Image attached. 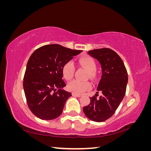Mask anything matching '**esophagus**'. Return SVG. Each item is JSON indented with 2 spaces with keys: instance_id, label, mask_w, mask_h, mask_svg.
<instances>
[{
  "instance_id": "obj_1",
  "label": "esophagus",
  "mask_w": 151,
  "mask_h": 151,
  "mask_svg": "<svg viewBox=\"0 0 151 151\" xmlns=\"http://www.w3.org/2000/svg\"><path fill=\"white\" fill-rule=\"evenodd\" d=\"M73 96H75V97H81V94H76V93H72Z\"/></svg>"
}]
</instances>
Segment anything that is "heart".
Listing matches in <instances>:
<instances>
[{
  "instance_id": "1",
  "label": "heart",
  "mask_w": 151,
  "mask_h": 151,
  "mask_svg": "<svg viewBox=\"0 0 151 151\" xmlns=\"http://www.w3.org/2000/svg\"><path fill=\"white\" fill-rule=\"evenodd\" d=\"M79 63L88 70V74L91 78H94V70L96 68L95 61L89 57H83L79 59ZM74 72V63L71 61L66 62L62 67V74L66 80H70L72 78ZM91 88V84L89 81H80L73 80L67 84V89L76 94H82L86 91Z\"/></svg>"
}]
</instances>
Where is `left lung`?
<instances>
[{"label":"left lung","instance_id":"8db88e82","mask_svg":"<svg viewBox=\"0 0 151 151\" xmlns=\"http://www.w3.org/2000/svg\"><path fill=\"white\" fill-rule=\"evenodd\" d=\"M87 53L101 65V77L96 93L101 92L102 95L99 98L97 94L90 97V103L83 108V111L91 120L102 122L115 113L124 98L128 74L122 58L111 49H95Z\"/></svg>","mask_w":151,"mask_h":151}]
</instances>
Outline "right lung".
<instances>
[{"instance_id": "right-lung-1", "label": "right lung", "mask_w": 151, "mask_h": 151, "mask_svg": "<svg viewBox=\"0 0 151 151\" xmlns=\"http://www.w3.org/2000/svg\"><path fill=\"white\" fill-rule=\"evenodd\" d=\"M82 52L52 44L32 53L26 65L23 88L28 107L36 116L50 120L61 115L72 96L63 89L66 84L62 79V67Z\"/></svg>"}]
</instances>
